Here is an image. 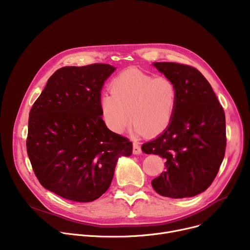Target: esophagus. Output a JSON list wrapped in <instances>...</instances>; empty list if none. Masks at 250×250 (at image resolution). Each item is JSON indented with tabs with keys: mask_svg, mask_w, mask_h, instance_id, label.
Masks as SVG:
<instances>
[{
	"mask_svg": "<svg viewBox=\"0 0 250 250\" xmlns=\"http://www.w3.org/2000/svg\"><path fill=\"white\" fill-rule=\"evenodd\" d=\"M133 153L134 154H141L142 153V150H141V147L138 142H133Z\"/></svg>",
	"mask_w": 250,
	"mask_h": 250,
	"instance_id": "esophagus-1",
	"label": "esophagus"
}]
</instances>
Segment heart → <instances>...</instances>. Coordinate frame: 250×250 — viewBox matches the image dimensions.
<instances>
[{
	"label": "heart",
	"instance_id": "b5f03b06",
	"mask_svg": "<svg viewBox=\"0 0 250 250\" xmlns=\"http://www.w3.org/2000/svg\"><path fill=\"white\" fill-rule=\"evenodd\" d=\"M111 94L100 98L101 116L115 133H122L131 118L137 135L155 136L170 125L178 107V87L167 77L127 69L110 83Z\"/></svg>",
	"mask_w": 250,
	"mask_h": 250
}]
</instances>
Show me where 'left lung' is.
I'll return each instance as SVG.
<instances>
[{
    "mask_svg": "<svg viewBox=\"0 0 250 250\" xmlns=\"http://www.w3.org/2000/svg\"><path fill=\"white\" fill-rule=\"evenodd\" d=\"M153 65L173 81L179 101L168 128L141 147L145 153L166 159V171L151 185L164 197H194L211 186L223 161L225 113L211 84L197 68L177 62Z\"/></svg>",
    "mask_w": 250,
    "mask_h": 250,
    "instance_id": "obj_1",
    "label": "left lung"
}]
</instances>
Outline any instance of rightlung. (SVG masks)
Listing matches in <instances>:
<instances>
[{
	"label": "right lung",
	"instance_id": "add662e5",
	"mask_svg": "<svg viewBox=\"0 0 250 250\" xmlns=\"http://www.w3.org/2000/svg\"><path fill=\"white\" fill-rule=\"evenodd\" d=\"M115 69L106 63L57 69L29 113L26 147L33 171L64 199L100 198L117 160L132 153V142L109 130L101 116L102 87Z\"/></svg>",
	"mask_w": 250,
	"mask_h": 250
}]
</instances>
